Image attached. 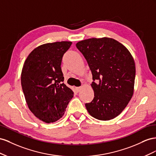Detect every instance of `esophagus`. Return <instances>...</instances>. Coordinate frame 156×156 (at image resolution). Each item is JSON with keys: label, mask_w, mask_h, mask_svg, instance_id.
Returning a JSON list of instances; mask_svg holds the SVG:
<instances>
[{"label": "esophagus", "mask_w": 156, "mask_h": 156, "mask_svg": "<svg viewBox=\"0 0 156 156\" xmlns=\"http://www.w3.org/2000/svg\"><path fill=\"white\" fill-rule=\"evenodd\" d=\"M80 89H81V87H75V90L77 93L79 92V91L80 90Z\"/></svg>", "instance_id": "1"}]
</instances>
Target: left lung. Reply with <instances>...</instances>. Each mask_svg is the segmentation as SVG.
Instances as JSON below:
<instances>
[{
    "label": "left lung",
    "instance_id": "left-lung-1",
    "mask_svg": "<svg viewBox=\"0 0 156 156\" xmlns=\"http://www.w3.org/2000/svg\"><path fill=\"white\" fill-rule=\"evenodd\" d=\"M93 76L94 98L86 107L91 116L112 119L125 108L133 95L135 64L123 44L110 38H93L78 42Z\"/></svg>",
    "mask_w": 156,
    "mask_h": 156
}]
</instances>
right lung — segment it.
I'll use <instances>...</instances> for the list:
<instances>
[{
	"mask_svg": "<svg viewBox=\"0 0 156 156\" xmlns=\"http://www.w3.org/2000/svg\"><path fill=\"white\" fill-rule=\"evenodd\" d=\"M71 42L48 43L36 48L26 59L21 82L29 108L39 119L53 123L63 116L73 97L64 81L61 65Z\"/></svg>",
	"mask_w": 156,
	"mask_h": 156,
	"instance_id": "1",
	"label": "right lung"
}]
</instances>
